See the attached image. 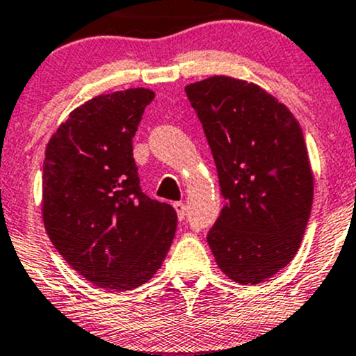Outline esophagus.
Segmentation results:
<instances>
[{
  "label": "esophagus",
  "instance_id": "obj_1",
  "mask_svg": "<svg viewBox=\"0 0 356 356\" xmlns=\"http://www.w3.org/2000/svg\"><path fill=\"white\" fill-rule=\"evenodd\" d=\"M173 207H175V210H177V215H178L179 222L185 220V215H186L185 203H181V202H175V203H173Z\"/></svg>",
  "mask_w": 356,
  "mask_h": 356
}]
</instances>
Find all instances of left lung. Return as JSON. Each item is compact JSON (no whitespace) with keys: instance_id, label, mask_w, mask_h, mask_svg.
I'll list each match as a JSON object with an SVG mask.
<instances>
[{"instance_id":"1","label":"left lung","mask_w":356,"mask_h":356,"mask_svg":"<svg viewBox=\"0 0 356 356\" xmlns=\"http://www.w3.org/2000/svg\"><path fill=\"white\" fill-rule=\"evenodd\" d=\"M213 154L225 205L209 242L241 284L273 277L296 255L313 205V173L293 113L255 83L215 75L185 87Z\"/></svg>"}]
</instances>
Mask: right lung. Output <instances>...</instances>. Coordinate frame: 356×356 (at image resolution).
Listing matches in <instances>:
<instances>
[{
	"instance_id": "right-lung-1",
	"label": "right lung",
	"mask_w": 356,
	"mask_h": 356,
	"mask_svg": "<svg viewBox=\"0 0 356 356\" xmlns=\"http://www.w3.org/2000/svg\"><path fill=\"white\" fill-rule=\"evenodd\" d=\"M149 89L102 94L72 111L47 145L43 223L60 255L87 281L129 291L165 261L177 211L143 193L133 138Z\"/></svg>"
}]
</instances>
